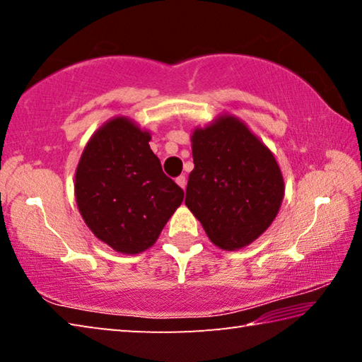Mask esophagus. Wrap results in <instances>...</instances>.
Listing matches in <instances>:
<instances>
[{"label": "esophagus", "mask_w": 362, "mask_h": 362, "mask_svg": "<svg viewBox=\"0 0 362 362\" xmlns=\"http://www.w3.org/2000/svg\"><path fill=\"white\" fill-rule=\"evenodd\" d=\"M177 185H179L180 188H183V189H185L187 188V177L185 175H179V177H177Z\"/></svg>", "instance_id": "1"}]
</instances>
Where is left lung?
<instances>
[{
    "label": "left lung",
    "instance_id": "obj_1",
    "mask_svg": "<svg viewBox=\"0 0 362 362\" xmlns=\"http://www.w3.org/2000/svg\"><path fill=\"white\" fill-rule=\"evenodd\" d=\"M185 204L217 247L249 246L276 218L284 179L272 150L233 115L192 134Z\"/></svg>",
    "mask_w": 362,
    "mask_h": 362
}]
</instances>
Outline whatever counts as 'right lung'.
<instances>
[{"mask_svg":"<svg viewBox=\"0 0 362 362\" xmlns=\"http://www.w3.org/2000/svg\"><path fill=\"white\" fill-rule=\"evenodd\" d=\"M148 131L115 116L86 144L75 173V198L84 223L116 252L151 247L183 201L163 173Z\"/></svg>","mask_w":362,"mask_h":362,"instance_id":"1","label":"right lung"}]
</instances>
